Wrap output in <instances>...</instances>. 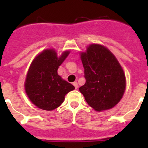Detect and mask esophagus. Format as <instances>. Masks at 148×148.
<instances>
[{
	"mask_svg": "<svg viewBox=\"0 0 148 148\" xmlns=\"http://www.w3.org/2000/svg\"><path fill=\"white\" fill-rule=\"evenodd\" d=\"M73 85L74 86V88H76V89L78 88V85H77V81H74V83H73Z\"/></svg>",
	"mask_w": 148,
	"mask_h": 148,
	"instance_id": "1",
	"label": "esophagus"
}]
</instances>
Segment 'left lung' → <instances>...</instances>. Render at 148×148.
I'll list each match as a JSON object with an SVG mask.
<instances>
[{
	"mask_svg": "<svg viewBox=\"0 0 148 148\" xmlns=\"http://www.w3.org/2000/svg\"><path fill=\"white\" fill-rule=\"evenodd\" d=\"M85 84L79 88L89 105L97 111L113 108L122 98L126 78L121 66L109 50L97 44L81 53Z\"/></svg>",
	"mask_w": 148,
	"mask_h": 148,
	"instance_id": "8db88e82",
	"label": "left lung"
}]
</instances>
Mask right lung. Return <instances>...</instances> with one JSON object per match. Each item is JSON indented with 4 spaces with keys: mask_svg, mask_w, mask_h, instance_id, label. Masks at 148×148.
<instances>
[{
    "mask_svg": "<svg viewBox=\"0 0 148 148\" xmlns=\"http://www.w3.org/2000/svg\"><path fill=\"white\" fill-rule=\"evenodd\" d=\"M69 53V51H64L58 57L53 49H46L31 63L24 88L30 101L38 108L54 110L64 102L65 95L74 89L58 74V67Z\"/></svg>",
    "mask_w": 148,
    "mask_h": 148,
    "instance_id": "1",
    "label": "right lung"
}]
</instances>
